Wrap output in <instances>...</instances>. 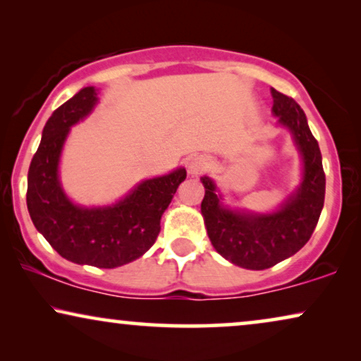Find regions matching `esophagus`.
Here are the masks:
<instances>
[{"mask_svg":"<svg viewBox=\"0 0 361 361\" xmlns=\"http://www.w3.org/2000/svg\"><path fill=\"white\" fill-rule=\"evenodd\" d=\"M210 167V159L207 156H197L189 162V172L192 176L204 174L205 171H209Z\"/></svg>","mask_w":361,"mask_h":361,"instance_id":"1","label":"esophagus"}]
</instances>
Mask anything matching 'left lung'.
Wrapping results in <instances>:
<instances>
[{
	"label": "left lung",
	"instance_id": "8db88e82",
	"mask_svg": "<svg viewBox=\"0 0 361 361\" xmlns=\"http://www.w3.org/2000/svg\"><path fill=\"white\" fill-rule=\"evenodd\" d=\"M271 95L273 113L293 133L302 154L304 180L299 190L274 214H243L221 207L214 182L202 177L205 197L200 210L212 245L225 259L246 269H268L298 253L317 226L325 197L322 154L305 113L294 98L274 88Z\"/></svg>",
	"mask_w": 361,
	"mask_h": 361
}]
</instances>
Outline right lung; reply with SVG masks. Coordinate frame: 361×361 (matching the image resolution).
<instances>
[{"label": "right lung", "instance_id": "right-lung-1", "mask_svg": "<svg viewBox=\"0 0 361 361\" xmlns=\"http://www.w3.org/2000/svg\"><path fill=\"white\" fill-rule=\"evenodd\" d=\"M95 103V88L85 87L49 118L29 166L26 202L34 226L62 258L111 269L131 263L154 245L161 216L187 172L180 167L141 182L116 205H73L59 184V157L71 126L87 116Z\"/></svg>", "mask_w": 361, "mask_h": 361}]
</instances>
